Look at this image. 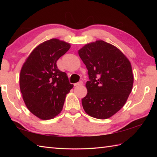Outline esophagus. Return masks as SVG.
<instances>
[{
	"mask_svg": "<svg viewBox=\"0 0 157 157\" xmlns=\"http://www.w3.org/2000/svg\"><path fill=\"white\" fill-rule=\"evenodd\" d=\"M83 84V82L82 81H79V82L78 83H75V84H74V86H81Z\"/></svg>",
	"mask_w": 157,
	"mask_h": 157,
	"instance_id": "esophagus-1",
	"label": "esophagus"
}]
</instances>
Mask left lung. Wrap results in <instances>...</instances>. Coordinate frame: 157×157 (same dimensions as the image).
Listing matches in <instances>:
<instances>
[{
  "mask_svg": "<svg viewBox=\"0 0 157 157\" xmlns=\"http://www.w3.org/2000/svg\"><path fill=\"white\" fill-rule=\"evenodd\" d=\"M88 70V93L82 99L90 116L106 119L118 112L132 92L134 75L131 63L115 46L103 40L89 43L78 51Z\"/></svg>",
  "mask_w": 157,
  "mask_h": 157,
  "instance_id": "left-lung-1",
  "label": "left lung"
}]
</instances>
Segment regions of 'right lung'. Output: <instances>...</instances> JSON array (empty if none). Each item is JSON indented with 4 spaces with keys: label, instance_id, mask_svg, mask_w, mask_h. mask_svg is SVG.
<instances>
[{
    "label": "right lung",
    "instance_id": "right-lung-1",
    "mask_svg": "<svg viewBox=\"0 0 157 157\" xmlns=\"http://www.w3.org/2000/svg\"><path fill=\"white\" fill-rule=\"evenodd\" d=\"M70 46L64 41L51 39L36 47L23 65L20 90L29 111L40 119L48 120L58 115L66 94L73 87L67 73L56 65Z\"/></svg>",
    "mask_w": 157,
    "mask_h": 157
}]
</instances>
